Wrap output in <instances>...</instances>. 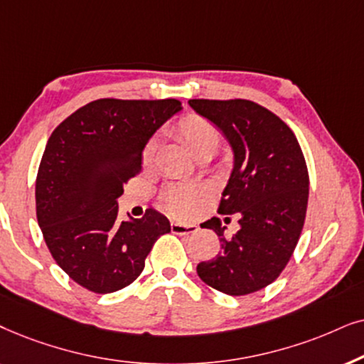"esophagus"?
<instances>
[{
  "instance_id": "esophagus-1",
  "label": "esophagus",
  "mask_w": 364,
  "mask_h": 364,
  "mask_svg": "<svg viewBox=\"0 0 364 364\" xmlns=\"http://www.w3.org/2000/svg\"><path fill=\"white\" fill-rule=\"evenodd\" d=\"M198 230L195 225H181V223H171V231L174 235L179 236H186V235H193Z\"/></svg>"
}]
</instances>
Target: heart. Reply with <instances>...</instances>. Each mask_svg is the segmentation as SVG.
Here are the masks:
<instances>
[{
	"label": "heart",
	"mask_w": 364,
	"mask_h": 364,
	"mask_svg": "<svg viewBox=\"0 0 364 364\" xmlns=\"http://www.w3.org/2000/svg\"><path fill=\"white\" fill-rule=\"evenodd\" d=\"M174 132H176L178 138L186 144L193 156L198 159L211 158L216 153V149L220 148L221 132L215 123H211L210 119L203 118L200 114H188L183 119H179ZM154 149H156V143L151 139L144 146V163L151 161ZM201 198L203 193L198 186L171 185L164 191L163 205L169 215L176 218H188L195 211V206L200 203Z\"/></svg>",
	"instance_id": "obj_1"
}]
</instances>
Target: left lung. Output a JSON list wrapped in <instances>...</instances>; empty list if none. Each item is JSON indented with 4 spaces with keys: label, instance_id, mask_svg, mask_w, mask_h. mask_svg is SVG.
Listing matches in <instances>:
<instances>
[{
    "label": "left lung",
    "instance_id": "1",
    "mask_svg": "<svg viewBox=\"0 0 364 364\" xmlns=\"http://www.w3.org/2000/svg\"><path fill=\"white\" fill-rule=\"evenodd\" d=\"M193 109L225 133L235 168L218 213L240 216V231L225 236L218 218L205 221L221 250L196 266L218 291L243 296L273 283L287 268L306 218L309 174L291 128L250 100H190ZM228 220V218H226Z\"/></svg>",
    "mask_w": 364,
    "mask_h": 364
}]
</instances>
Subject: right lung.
Wrapping results in <instances>:
<instances>
[{
	"label": "right lung",
	"instance_id": "add662e5",
	"mask_svg": "<svg viewBox=\"0 0 364 364\" xmlns=\"http://www.w3.org/2000/svg\"><path fill=\"white\" fill-rule=\"evenodd\" d=\"M181 109L178 100L103 98L81 106L51 133L36 174V218L58 266L88 291L132 284L166 216L118 220L123 185L141 173L151 134Z\"/></svg>",
	"mask_w": 364,
	"mask_h": 364
}]
</instances>
